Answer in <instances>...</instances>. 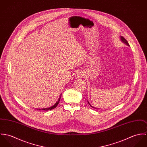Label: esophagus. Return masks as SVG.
<instances>
[{"mask_svg":"<svg viewBox=\"0 0 147 147\" xmlns=\"http://www.w3.org/2000/svg\"><path fill=\"white\" fill-rule=\"evenodd\" d=\"M84 73L82 72V71H77V72L76 73V75H75V77L76 78H82L84 76Z\"/></svg>","mask_w":147,"mask_h":147,"instance_id":"esophagus-1","label":"esophagus"}]
</instances>
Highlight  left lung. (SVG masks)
<instances>
[{
    "label": "left lung",
    "instance_id": "8db88e82",
    "mask_svg": "<svg viewBox=\"0 0 147 147\" xmlns=\"http://www.w3.org/2000/svg\"><path fill=\"white\" fill-rule=\"evenodd\" d=\"M120 38H121V41L123 42V43H125L126 45H127V46H129V44H128V43L127 42V41L126 40V39L123 37H122V36H120ZM88 104H89V105L91 106V107H93V106H92V105H90V104H89V102H88ZM94 108H95V107H94ZM95 109H97V108H95Z\"/></svg>",
    "mask_w": 147,
    "mask_h": 147
}]
</instances>
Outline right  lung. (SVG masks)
<instances>
[{"instance_id":"right-lung-1","label":"right lung","mask_w":147,"mask_h":147,"mask_svg":"<svg viewBox=\"0 0 147 147\" xmlns=\"http://www.w3.org/2000/svg\"><path fill=\"white\" fill-rule=\"evenodd\" d=\"M61 96H62V94H60V96H59V99H58V100L56 102V103L54 104V105H53V106H51V107H47V108H44V109H37V110H45V111H47V110H51L52 109H54V108H55L57 106V105H58V104H59V101H60V99H61Z\"/></svg>"}]
</instances>
